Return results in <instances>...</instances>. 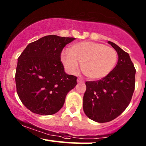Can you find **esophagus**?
<instances>
[{
    "instance_id": "1",
    "label": "esophagus",
    "mask_w": 146,
    "mask_h": 146,
    "mask_svg": "<svg viewBox=\"0 0 146 146\" xmlns=\"http://www.w3.org/2000/svg\"><path fill=\"white\" fill-rule=\"evenodd\" d=\"M77 82H78V83H82V82H84L82 78H78V80H77Z\"/></svg>"
}]
</instances>
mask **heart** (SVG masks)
<instances>
[{"label":"heart","instance_id":"heart-1","mask_svg":"<svg viewBox=\"0 0 146 146\" xmlns=\"http://www.w3.org/2000/svg\"><path fill=\"white\" fill-rule=\"evenodd\" d=\"M116 50L102 43L83 41L71 45L69 51H63L61 60L71 73L78 70V63L81 64L83 73L91 80L105 78L116 65Z\"/></svg>","mask_w":146,"mask_h":146}]
</instances>
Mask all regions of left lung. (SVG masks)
<instances>
[{
    "label": "left lung",
    "instance_id": "left-lung-1",
    "mask_svg": "<svg viewBox=\"0 0 146 146\" xmlns=\"http://www.w3.org/2000/svg\"><path fill=\"white\" fill-rule=\"evenodd\" d=\"M118 62L113 71L98 81L86 82L83 109L88 118L99 123L115 119L130 104L135 86V70L128 53L114 42Z\"/></svg>",
    "mask_w": 146,
    "mask_h": 146
}]
</instances>
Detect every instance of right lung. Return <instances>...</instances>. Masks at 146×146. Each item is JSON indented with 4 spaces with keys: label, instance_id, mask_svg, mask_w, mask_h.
Masks as SVG:
<instances>
[{
    "label": "right lung",
    "instance_id": "add662e5",
    "mask_svg": "<svg viewBox=\"0 0 146 146\" xmlns=\"http://www.w3.org/2000/svg\"><path fill=\"white\" fill-rule=\"evenodd\" d=\"M75 38L46 36L27 46L18 58L16 90L22 103L33 113L50 115L61 109L77 77L64 71L61 53Z\"/></svg>",
    "mask_w": 146,
    "mask_h": 146
}]
</instances>
